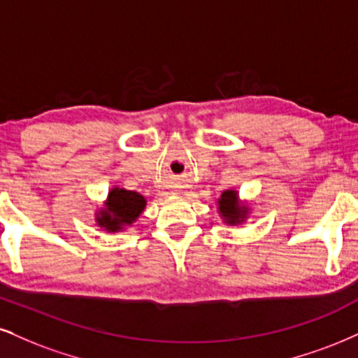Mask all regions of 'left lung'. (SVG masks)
I'll return each instance as SVG.
<instances>
[{
    "label": "left lung",
    "mask_w": 358,
    "mask_h": 358,
    "mask_svg": "<svg viewBox=\"0 0 358 358\" xmlns=\"http://www.w3.org/2000/svg\"><path fill=\"white\" fill-rule=\"evenodd\" d=\"M217 202L220 217L229 226H236V224L244 222L247 214H249V207L241 204L237 191H224Z\"/></svg>",
    "instance_id": "left-lung-1"
}]
</instances>
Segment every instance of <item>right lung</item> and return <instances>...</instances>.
Segmentation results:
<instances>
[{"label":"right lung","instance_id":"obj_1","mask_svg":"<svg viewBox=\"0 0 358 358\" xmlns=\"http://www.w3.org/2000/svg\"><path fill=\"white\" fill-rule=\"evenodd\" d=\"M145 207V199L139 192L114 187L108 194L106 207L96 214V222L108 232H119L136 222Z\"/></svg>","mask_w":358,"mask_h":358}]
</instances>
